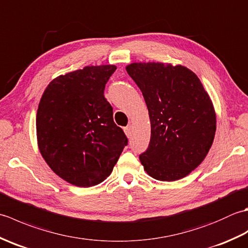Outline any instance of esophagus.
Here are the masks:
<instances>
[{
	"label": "esophagus",
	"mask_w": 248,
	"mask_h": 248,
	"mask_svg": "<svg viewBox=\"0 0 248 248\" xmlns=\"http://www.w3.org/2000/svg\"><path fill=\"white\" fill-rule=\"evenodd\" d=\"M124 133H125V135L128 136V138H131V132H132V125H131V124L127 125V127L124 128Z\"/></svg>",
	"instance_id": "obj_1"
}]
</instances>
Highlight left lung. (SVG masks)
Returning <instances> with one entry per match:
<instances>
[{"mask_svg":"<svg viewBox=\"0 0 248 248\" xmlns=\"http://www.w3.org/2000/svg\"><path fill=\"white\" fill-rule=\"evenodd\" d=\"M143 93L151 136L140 155L144 170L160 181H176L200 165L213 144L217 116L198 77L188 68L163 62L125 67Z\"/></svg>","mask_w":248,"mask_h":248,"instance_id":"obj_1","label":"left lung"}]
</instances>
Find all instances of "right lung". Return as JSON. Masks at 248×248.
I'll use <instances>...</instances> for the list:
<instances>
[{"label":"right lung","instance_id":"1","mask_svg":"<svg viewBox=\"0 0 248 248\" xmlns=\"http://www.w3.org/2000/svg\"><path fill=\"white\" fill-rule=\"evenodd\" d=\"M114 65L86 66L51 81L37 109V141L57 176L89 187L107 179L128 139L104 98Z\"/></svg>","mask_w":248,"mask_h":248}]
</instances>
